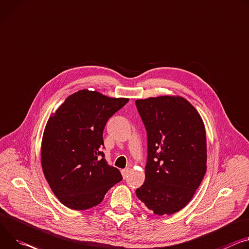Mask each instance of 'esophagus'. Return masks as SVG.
<instances>
[{
    "mask_svg": "<svg viewBox=\"0 0 249 249\" xmlns=\"http://www.w3.org/2000/svg\"><path fill=\"white\" fill-rule=\"evenodd\" d=\"M129 172H130V169H129V168H126V169L121 170V174H122V176H123V178H127V176H128Z\"/></svg>",
    "mask_w": 249,
    "mask_h": 249,
    "instance_id": "34e87169",
    "label": "esophagus"
}]
</instances>
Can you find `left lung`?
Instances as JSON below:
<instances>
[{"label":"left lung","mask_w":249,"mask_h":249,"mask_svg":"<svg viewBox=\"0 0 249 249\" xmlns=\"http://www.w3.org/2000/svg\"><path fill=\"white\" fill-rule=\"evenodd\" d=\"M147 130L145 182L136 196L155 214H173L193 198L207 172V136L196 109L182 96L136 100Z\"/></svg>","instance_id":"left-lung-1"}]
</instances>
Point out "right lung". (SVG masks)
<instances>
[{
	"label": "right lung",
	"mask_w": 249,
	"mask_h": 249,
	"mask_svg": "<svg viewBox=\"0 0 249 249\" xmlns=\"http://www.w3.org/2000/svg\"><path fill=\"white\" fill-rule=\"evenodd\" d=\"M128 101L83 89L67 97L48 120L40 147L41 168L65 207L91 209L122 179L100 148L106 122Z\"/></svg>",
	"instance_id": "right-lung-1"
}]
</instances>
